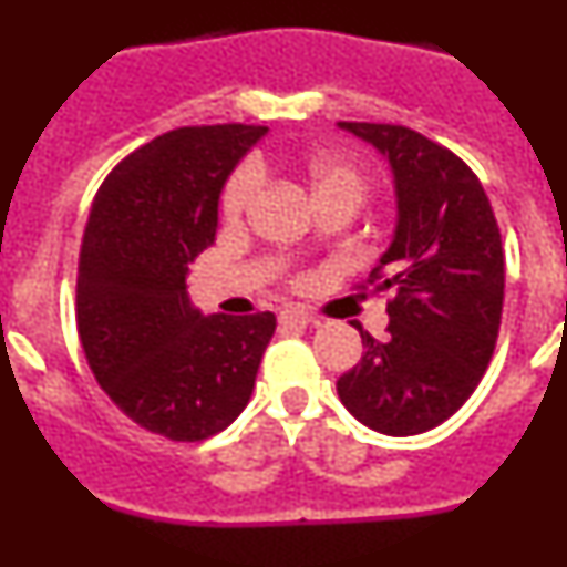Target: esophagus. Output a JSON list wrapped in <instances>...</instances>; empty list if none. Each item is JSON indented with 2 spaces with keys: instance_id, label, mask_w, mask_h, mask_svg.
I'll list each match as a JSON object with an SVG mask.
<instances>
[{
  "instance_id": "obj_1",
  "label": "esophagus",
  "mask_w": 567,
  "mask_h": 567,
  "mask_svg": "<svg viewBox=\"0 0 567 567\" xmlns=\"http://www.w3.org/2000/svg\"><path fill=\"white\" fill-rule=\"evenodd\" d=\"M278 323L284 329H307V327H312L315 318L307 312V309L289 307V309H284V312L278 315Z\"/></svg>"
}]
</instances>
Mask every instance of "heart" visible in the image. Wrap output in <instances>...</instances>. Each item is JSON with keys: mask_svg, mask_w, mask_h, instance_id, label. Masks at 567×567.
I'll list each match as a JSON object with an SVG mask.
<instances>
[{"mask_svg": "<svg viewBox=\"0 0 567 567\" xmlns=\"http://www.w3.org/2000/svg\"><path fill=\"white\" fill-rule=\"evenodd\" d=\"M307 178L309 187H312L315 202H349L354 207H360V202L365 198V173L352 164L349 158H340V155H315L307 164ZM260 187V173L258 167L247 164V167L235 169L229 175L227 187L221 195V209L229 221H238L240 215L247 213L249 204L255 202V193Z\"/></svg>", "mask_w": 567, "mask_h": 567, "instance_id": "b5f03b06", "label": "heart"}]
</instances>
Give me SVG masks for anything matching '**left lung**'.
<instances>
[{
  "instance_id": "1",
  "label": "left lung",
  "mask_w": 567,
  "mask_h": 567,
  "mask_svg": "<svg viewBox=\"0 0 567 567\" xmlns=\"http://www.w3.org/2000/svg\"><path fill=\"white\" fill-rule=\"evenodd\" d=\"M383 155L398 224L369 284L392 292L389 329H360L363 358L340 374V403L392 437L452 417L483 380L503 320L505 258L483 184L463 158L400 124L338 122Z\"/></svg>"
}]
</instances>
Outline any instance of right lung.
<instances>
[{
  "label": "right lung",
  "instance_id": "1",
  "mask_svg": "<svg viewBox=\"0 0 567 567\" xmlns=\"http://www.w3.org/2000/svg\"><path fill=\"white\" fill-rule=\"evenodd\" d=\"M267 127L158 135L104 178L79 252L76 323L87 363L133 423L178 443L227 429L249 403L275 315H202L187 272L218 229V198Z\"/></svg>",
  "mask_w": 567,
  "mask_h": 567
}]
</instances>
